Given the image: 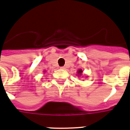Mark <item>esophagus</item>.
Masks as SVG:
<instances>
[{"instance_id":"34e87169","label":"esophagus","mask_w":130,"mask_h":130,"mask_svg":"<svg viewBox=\"0 0 130 130\" xmlns=\"http://www.w3.org/2000/svg\"><path fill=\"white\" fill-rule=\"evenodd\" d=\"M65 66H62V67H60V69H61V70H65Z\"/></svg>"}]
</instances>
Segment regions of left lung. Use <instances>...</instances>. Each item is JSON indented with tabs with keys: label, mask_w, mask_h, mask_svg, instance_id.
I'll list each match as a JSON object with an SVG mask.
<instances>
[{
	"label": "left lung",
	"mask_w": 130,
	"mask_h": 130,
	"mask_svg": "<svg viewBox=\"0 0 130 130\" xmlns=\"http://www.w3.org/2000/svg\"><path fill=\"white\" fill-rule=\"evenodd\" d=\"M82 70H79V72H78V74H82Z\"/></svg>",
	"instance_id": "8db88e82"
}]
</instances>
